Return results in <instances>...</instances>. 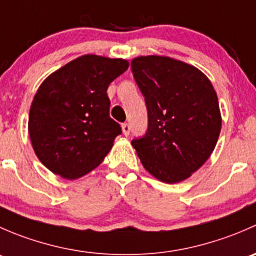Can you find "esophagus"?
<instances>
[{"label": "esophagus", "instance_id": "esophagus-1", "mask_svg": "<svg viewBox=\"0 0 256 256\" xmlns=\"http://www.w3.org/2000/svg\"><path fill=\"white\" fill-rule=\"evenodd\" d=\"M121 128H122V132H124V135H125V136H128V134H130V130H131V128H130V125H128V122H124L122 125H121Z\"/></svg>", "mask_w": 256, "mask_h": 256}]
</instances>
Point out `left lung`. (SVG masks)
<instances>
[{
    "instance_id": "left-lung-1",
    "label": "left lung",
    "mask_w": 256,
    "mask_h": 256,
    "mask_svg": "<svg viewBox=\"0 0 256 256\" xmlns=\"http://www.w3.org/2000/svg\"><path fill=\"white\" fill-rule=\"evenodd\" d=\"M144 96L148 125L131 141L142 166L166 183L184 180L203 166L222 128L216 90L200 69L168 56L131 62Z\"/></svg>"
}]
</instances>
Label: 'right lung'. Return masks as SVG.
Returning a JSON list of instances; mask_svg holds the SVG:
<instances>
[{"label": "right lung", "mask_w": 256, "mask_h": 256, "mask_svg": "<svg viewBox=\"0 0 256 256\" xmlns=\"http://www.w3.org/2000/svg\"><path fill=\"white\" fill-rule=\"evenodd\" d=\"M128 60L86 54L40 84L30 110L28 131L40 161L53 174L76 180L96 168L121 128L109 115L108 86Z\"/></svg>", "instance_id": "add662e5"}]
</instances>
